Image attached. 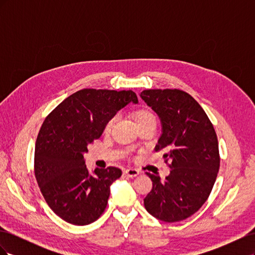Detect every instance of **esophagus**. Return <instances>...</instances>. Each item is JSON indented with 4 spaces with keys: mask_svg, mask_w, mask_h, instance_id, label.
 I'll return each instance as SVG.
<instances>
[{
    "mask_svg": "<svg viewBox=\"0 0 255 255\" xmlns=\"http://www.w3.org/2000/svg\"><path fill=\"white\" fill-rule=\"evenodd\" d=\"M125 173H126L128 177H135V176H137L138 174L140 173V171L137 170V169L129 168V169H127V170L125 171Z\"/></svg>",
    "mask_w": 255,
    "mask_h": 255,
    "instance_id": "esophagus-1",
    "label": "esophagus"
}]
</instances>
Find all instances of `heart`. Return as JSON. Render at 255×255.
<instances>
[{"label":"heart","instance_id":"1","mask_svg":"<svg viewBox=\"0 0 255 255\" xmlns=\"http://www.w3.org/2000/svg\"><path fill=\"white\" fill-rule=\"evenodd\" d=\"M134 120L136 122L137 127L140 126V125H143V123H146V122H151V121H155V117H154V115L146 109H139L135 111L134 113ZM116 121V118H112L109 120V122L106 123L105 126V132L109 133L110 130L112 129L114 123Z\"/></svg>","mask_w":255,"mask_h":255}]
</instances>
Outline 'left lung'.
<instances>
[{
	"mask_svg": "<svg viewBox=\"0 0 255 255\" xmlns=\"http://www.w3.org/2000/svg\"><path fill=\"white\" fill-rule=\"evenodd\" d=\"M140 98L155 112L161 134L155 151L171 160L164 181L146 172L153 182L143 200L145 210L165 222L190 217L210 196L220 166L217 135L200 104L180 89H149Z\"/></svg>",
	"mask_w": 255,
	"mask_h": 255,
	"instance_id": "left-lung-1",
	"label": "left lung"
}]
</instances>
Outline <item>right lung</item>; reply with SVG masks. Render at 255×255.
Segmentation results:
<instances>
[{
	"label": "right lung",
	"mask_w": 255,
	"mask_h": 255,
	"mask_svg": "<svg viewBox=\"0 0 255 255\" xmlns=\"http://www.w3.org/2000/svg\"><path fill=\"white\" fill-rule=\"evenodd\" d=\"M132 90L82 89L65 99L42 123L35 146V176L51 210L75 226L96 221L104 212L119 168L85 165L88 145L101 137L106 123L128 103Z\"/></svg>",
	"instance_id": "add662e5"
}]
</instances>
